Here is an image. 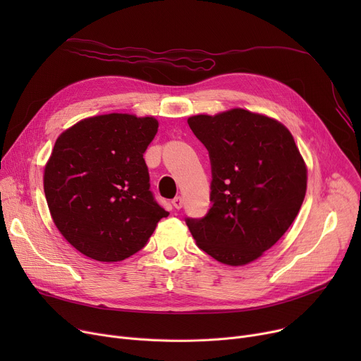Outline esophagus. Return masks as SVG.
<instances>
[{"mask_svg":"<svg viewBox=\"0 0 361 361\" xmlns=\"http://www.w3.org/2000/svg\"><path fill=\"white\" fill-rule=\"evenodd\" d=\"M173 204H174L176 209H181V207H183V197H181V196L174 197V199H173Z\"/></svg>","mask_w":361,"mask_h":361,"instance_id":"obj_1","label":"esophagus"}]
</instances>
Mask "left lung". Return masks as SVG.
Instances as JSON below:
<instances>
[{
	"instance_id": "obj_1",
	"label": "left lung",
	"mask_w": 361,
	"mask_h": 361,
	"mask_svg": "<svg viewBox=\"0 0 361 361\" xmlns=\"http://www.w3.org/2000/svg\"><path fill=\"white\" fill-rule=\"evenodd\" d=\"M187 123L212 169V206L203 218H185L188 230L221 263L253 262L290 228L306 196L307 169L291 133L241 108Z\"/></svg>"
}]
</instances>
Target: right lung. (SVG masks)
I'll use <instances>...</instances> for the list:
<instances>
[{"label":"right lung","mask_w":361,"mask_h":361,"mask_svg":"<svg viewBox=\"0 0 361 361\" xmlns=\"http://www.w3.org/2000/svg\"><path fill=\"white\" fill-rule=\"evenodd\" d=\"M157 131L152 117L106 114L56 139L44 173L45 197L56 228L85 256L124 260L168 216L150 192L143 159Z\"/></svg>","instance_id":"obj_1"}]
</instances>
